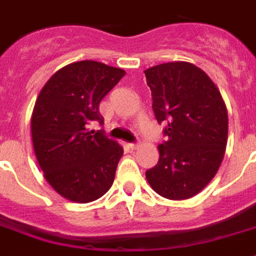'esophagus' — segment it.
Returning a JSON list of instances; mask_svg holds the SVG:
<instances>
[{
	"mask_svg": "<svg viewBox=\"0 0 256 256\" xmlns=\"http://www.w3.org/2000/svg\"><path fill=\"white\" fill-rule=\"evenodd\" d=\"M126 146H128V149H130V150H137L140 148V146L137 145V144H128V145H126Z\"/></svg>",
	"mask_w": 256,
	"mask_h": 256,
	"instance_id": "obj_1",
	"label": "esophagus"
}]
</instances>
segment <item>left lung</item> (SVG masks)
Here are the masks:
<instances>
[{
    "label": "left lung",
    "instance_id": "obj_1",
    "mask_svg": "<svg viewBox=\"0 0 256 256\" xmlns=\"http://www.w3.org/2000/svg\"><path fill=\"white\" fill-rule=\"evenodd\" d=\"M158 123L168 137L146 171L155 193L182 200L202 192L219 171L228 141V110L219 89L193 63L176 60L145 70Z\"/></svg>",
    "mask_w": 256,
    "mask_h": 256
}]
</instances>
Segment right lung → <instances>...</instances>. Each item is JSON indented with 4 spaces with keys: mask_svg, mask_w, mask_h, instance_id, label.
Here are the masks:
<instances>
[{
    "mask_svg": "<svg viewBox=\"0 0 256 256\" xmlns=\"http://www.w3.org/2000/svg\"><path fill=\"white\" fill-rule=\"evenodd\" d=\"M124 75L96 60L74 62L37 96L30 118L36 159L50 186L71 202H93L112 185L123 148L86 126L104 122L100 104Z\"/></svg>",
    "mask_w": 256,
    "mask_h": 256,
    "instance_id": "add662e5",
    "label": "right lung"
}]
</instances>
